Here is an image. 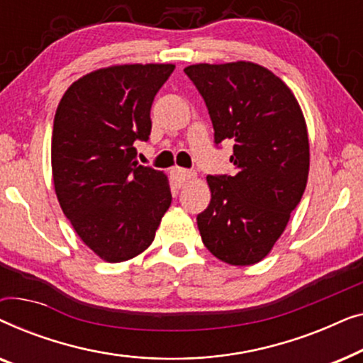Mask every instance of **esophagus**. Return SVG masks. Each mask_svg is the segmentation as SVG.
<instances>
[{
  "label": "esophagus",
  "instance_id": "34e87169",
  "mask_svg": "<svg viewBox=\"0 0 363 363\" xmlns=\"http://www.w3.org/2000/svg\"><path fill=\"white\" fill-rule=\"evenodd\" d=\"M195 177H196L195 172L185 170V168H178V167H175V168H173V170H172V180L175 182V185H178V186L185 185V183H186L188 180H191V178H195Z\"/></svg>",
  "mask_w": 363,
  "mask_h": 363
}]
</instances>
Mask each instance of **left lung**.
Wrapping results in <instances>:
<instances>
[{"label": "left lung", "mask_w": 363, "mask_h": 363, "mask_svg": "<svg viewBox=\"0 0 363 363\" xmlns=\"http://www.w3.org/2000/svg\"><path fill=\"white\" fill-rule=\"evenodd\" d=\"M210 112L215 142L233 140V177H206L211 201L196 218L203 245L231 266L269 255L309 177L304 113L287 84L250 61L185 67Z\"/></svg>", "instance_id": "1"}]
</instances>
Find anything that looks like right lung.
Returning <instances> with one entry per match:
<instances>
[{"label": "right lung", "mask_w": 363, "mask_h": 363, "mask_svg": "<svg viewBox=\"0 0 363 363\" xmlns=\"http://www.w3.org/2000/svg\"><path fill=\"white\" fill-rule=\"evenodd\" d=\"M175 64H118L77 79L54 116L51 165L61 210L101 259L122 262L152 245L172 203L163 172L138 165L150 108Z\"/></svg>", "instance_id": "add662e5"}]
</instances>
